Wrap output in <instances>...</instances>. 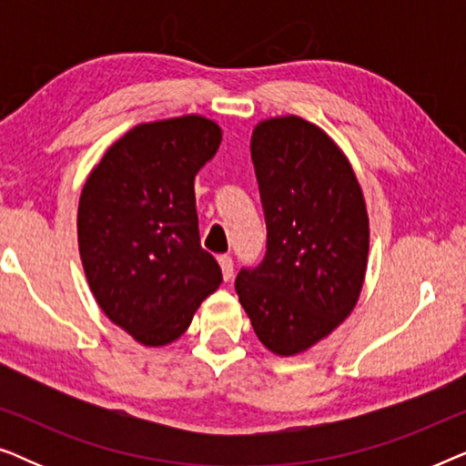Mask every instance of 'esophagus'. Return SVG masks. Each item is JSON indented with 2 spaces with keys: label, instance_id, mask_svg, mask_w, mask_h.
Returning <instances> with one entry per match:
<instances>
[{
  "label": "esophagus",
  "instance_id": "1",
  "mask_svg": "<svg viewBox=\"0 0 466 466\" xmlns=\"http://www.w3.org/2000/svg\"><path fill=\"white\" fill-rule=\"evenodd\" d=\"M218 265H220L222 278H225V282H228V279L233 278V260H231V257L222 254V257H218Z\"/></svg>",
  "mask_w": 466,
  "mask_h": 466
}]
</instances>
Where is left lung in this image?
<instances>
[{
    "label": "left lung",
    "mask_w": 466,
    "mask_h": 466,
    "mask_svg": "<svg viewBox=\"0 0 466 466\" xmlns=\"http://www.w3.org/2000/svg\"><path fill=\"white\" fill-rule=\"evenodd\" d=\"M250 155L267 222V252L235 279L260 343L301 354L329 337L359 301L367 273L365 197L343 150L301 116L254 127Z\"/></svg>",
    "instance_id": "obj_1"
}]
</instances>
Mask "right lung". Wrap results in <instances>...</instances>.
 Wrapping results in <instances>:
<instances>
[{"mask_svg":"<svg viewBox=\"0 0 466 466\" xmlns=\"http://www.w3.org/2000/svg\"><path fill=\"white\" fill-rule=\"evenodd\" d=\"M222 142L201 114L142 123L88 174L78 248L95 301L144 346L176 341L222 282L199 244L195 176Z\"/></svg>","mask_w":466,"mask_h":466,"instance_id":"obj_1","label":"right lung"}]
</instances>
